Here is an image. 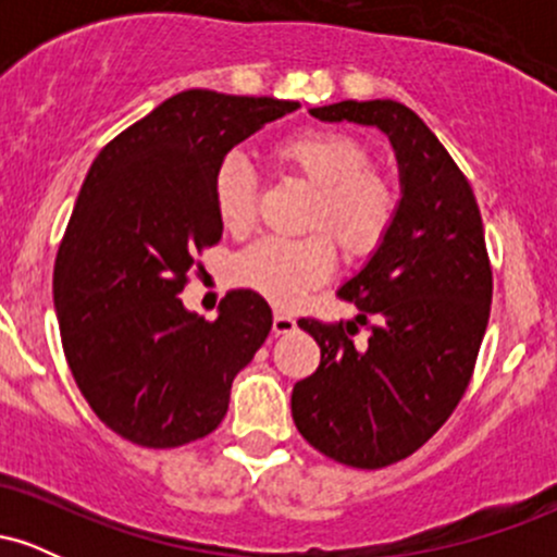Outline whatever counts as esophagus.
<instances>
[{"mask_svg": "<svg viewBox=\"0 0 557 557\" xmlns=\"http://www.w3.org/2000/svg\"><path fill=\"white\" fill-rule=\"evenodd\" d=\"M296 330V319L290 314H285V311H274V319H272V332L274 335H287V332Z\"/></svg>", "mask_w": 557, "mask_h": 557, "instance_id": "esophagus-1", "label": "esophagus"}]
</instances>
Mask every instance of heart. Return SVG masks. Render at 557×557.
<instances>
[{
	"mask_svg": "<svg viewBox=\"0 0 557 557\" xmlns=\"http://www.w3.org/2000/svg\"><path fill=\"white\" fill-rule=\"evenodd\" d=\"M285 170L317 188L311 227L330 230L350 257H369L387 238L398 212V196L359 138L330 127L296 131L272 149ZM259 183L240 157H225L214 172V207L230 233H246L257 220ZM335 270L327 235L304 240L264 238L235 259V280L277 306H290Z\"/></svg>",
	"mask_w": 557,
	"mask_h": 557,
	"instance_id": "obj_1",
	"label": "heart"
}]
</instances>
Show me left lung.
I'll use <instances>...</instances> for the list:
<instances>
[{"instance_id": "1", "label": "left lung", "mask_w": 557, "mask_h": 557, "mask_svg": "<svg viewBox=\"0 0 557 557\" xmlns=\"http://www.w3.org/2000/svg\"><path fill=\"white\" fill-rule=\"evenodd\" d=\"M324 123L374 125L400 168V203L387 238L337 296L354 322L300 319L319 369L293 387V421L309 445L354 469L417 453L469 387L492 304V267L469 181L417 112L393 99L314 107Z\"/></svg>"}]
</instances>
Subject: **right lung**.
<instances>
[{
  "label": "right lung",
  "mask_w": 557,
  "mask_h": 557,
  "mask_svg": "<svg viewBox=\"0 0 557 557\" xmlns=\"http://www.w3.org/2000/svg\"><path fill=\"white\" fill-rule=\"evenodd\" d=\"M298 101L190 88L94 159L54 261L62 348L94 413L140 447L207 437L235 374L272 330L253 290L207 322L177 298L196 253L222 238L214 172L233 146Z\"/></svg>",
  "instance_id": "1"
}]
</instances>
